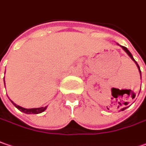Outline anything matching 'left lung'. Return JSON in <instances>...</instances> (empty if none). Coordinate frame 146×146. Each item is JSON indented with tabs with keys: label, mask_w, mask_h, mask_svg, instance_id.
Listing matches in <instances>:
<instances>
[{
	"label": "left lung",
	"mask_w": 146,
	"mask_h": 146,
	"mask_svg": "<svg viewBox=\"0 0 146 146\" xmlns=\"http://www.w3.org/2000/svg\"><path fill=\"white\" fill-rule=\"evenodd\" d=\"M117 45H118V44H117ZM118 46H120V45H118ZM121 46V47L123 48V50L124 51H125V52H126L127 54H128V56L130 57L131 59L132 60L134 61L135 63H136V66H137V68H138V69H139V72H140V75H141V69H140V67H139V65H138V64L136 63V61L135 60H134V58H133V56H132V54H131V52H130V51H129V50H127V48H126V47H125V46ZM126 108H127V107H125V108H123V109H122V110H125Z\"/></svg>",
	"instance_id": "1"
}]
</instances>
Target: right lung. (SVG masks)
I'll return each mask as SVG.
<instances>
[{
	"instance_id": "obj_1",
	"label": "right lung",
	"mask_w": 146,
	"mask_h": 146,
	"mask_svg": "<svg viewBox=\"0 0 146 146\" xmlns=\"http://www.w3.org/2000/svg\"><path fill=\"white\" fill-rule=\"evenodd\" d=\"M4 82H5V80H4ZM10 101H11V103L15 105L19 110H20L21 112H23V113H27V114H32V113H33V114H37V113H42V112H44V111L46 110V108H47V106H46V107H41V108L25 109V108H23V107L19 106V105H16L15 103V102H13L11 100H10Z\"/></svg>"
}]
</instances>
